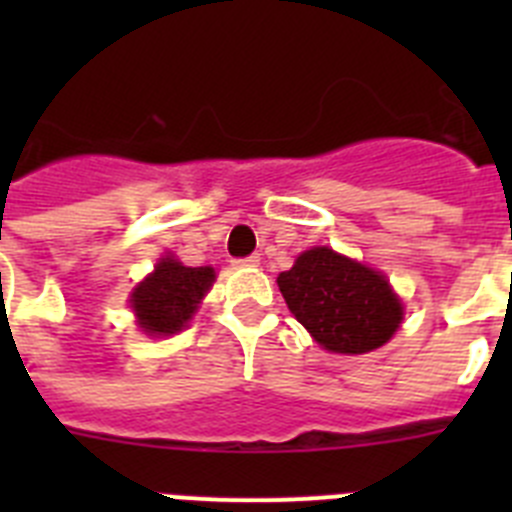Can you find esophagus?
Returning a JSON list of instances; mask_svg holds the SVG:
<instances>
[{
	"mask_svg": "<svg viewBox=\"0 0 512 512\" xmlns=\"http://www.w3.org/2000/svg\"><path fill=\"white\" fill-rule=\"evenodd\" d=\"M259 261H261L259 253H251V256H246V259H235L233 264L235 266H259Z\"/></svg>",
	"mask_w": 512,
	"mask_h": 512,
	"instance_id": "esophagus-1",
	"label": "esophagus"
}]
</instances>
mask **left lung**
Here are the masks:
<instances>
[{"label":"left lung","instance_id":"left-lung-1","mask_svg":"<svg viewBox=\"0 0 512 512\" xmlns=\"http://www.w3.org/2000/svg\"><path fill=\"white\" fill-rule=\"evenodd\" d=\"M289 312L333 354H369L395 336L402 302L382 271L318 246L277 277Z\"/></svg>","mask_w":512,"mask_h":512}]
</instances>
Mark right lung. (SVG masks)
Instances as JSON below:
<instances>
[{"label":"right lung","mask_w":512,"mask_h":512,"mask_svg":"<svg viewBox=\"0 0 512 512\" xmlns=\"http://www.w3.org/2000/svg\"><path fill=\"white\" fill-rule=\"evenodd\" d=\"M215 282L212 266H184L174 256L158 261L153 274H148L130 295L138 328L146 336H171L187 328L192 315L200 307L202 297Z\"/></svg>","instance_id":"right-lung-1"}]
</instances>
